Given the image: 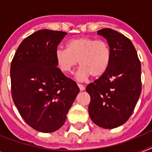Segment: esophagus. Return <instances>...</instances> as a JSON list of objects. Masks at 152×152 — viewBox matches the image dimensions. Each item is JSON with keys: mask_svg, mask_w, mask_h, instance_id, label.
Instances as JSON below:
<instances>
[{"mask_svg": "<svg viewBox=\"0 0 152 152\" xmlns=\"http://www.w3.org/2000/svg\"><path fill=\"white\" fill-rule=\"evenodd\" d=\"M78 87H79V88H80V90L81 91H82L85 90V87L82 85V84H80V83H78Z\"/></svg>", "mask_w": 152, "mask_h": 152, "instance_id": "1", "label": "esophagus"}]
</instances>
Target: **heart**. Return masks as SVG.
<instances>
[{"label":"heart","mask_w":152,"mask_h":152,"mask_svg":"<svg viewBox=\"0 0 152 152\" xmlns=\"http://www.w3.org/2000/svg\"><path fill=\"white\" fill-rule=\"evenodd\" d=\"M55 60L60 70L65 74L72 73L79 61L81 67L76 79L85 81L91 75L99 77L106 72L110 64L111 51L106 42L80 37L67 42L66 49H57Z\"/></svg>","instance_id":"1"}]
</instances>
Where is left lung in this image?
<instances>
[{"mask_svg": "<svg viewBox=\"0 0 152 152\" xmlns=\"http://www.w3.org/2000/svg\"><path fill=\"white\" fill-rule=\"evenodd\" d=\"M107 40L111 51L108 69L89 83V116L95 125L114 129L125 124L141 93V64L133 44L127 37L110 28L98 31Z\"/></svg>", "mask_w": 152, "mask_h": 152, "instance_id": "8db88e82", "label": "left lung"}]
</instances>
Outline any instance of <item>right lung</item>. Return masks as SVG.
<instances>
[{"label": "right lung", "instance_id": "1", "mask_svg": "<svg viewBox=\"0 0 152 152\" xmlns=\"http://www.w3.org/2000/svg\"><path fill=\"white\" fill-rule=\"evenodd\" d=\"M66 32L40 30L23 40L11 64L12 96L25 122L41 132L64 125L80 92L57 68L55 51Z\"/></svg>", "mask_w": 152, "mask_h": 152}]
</instances>
